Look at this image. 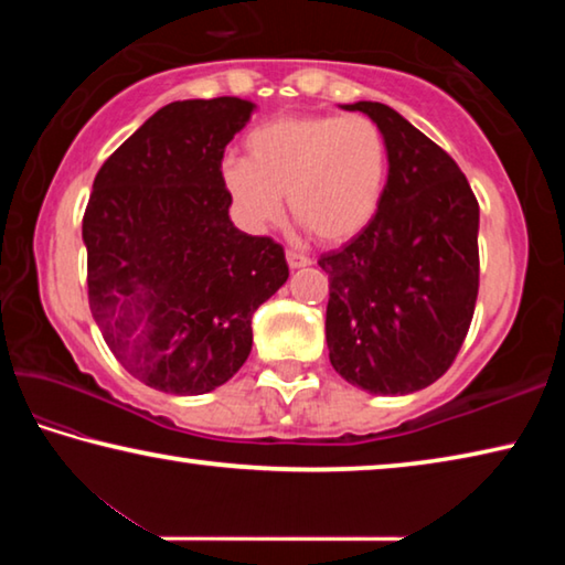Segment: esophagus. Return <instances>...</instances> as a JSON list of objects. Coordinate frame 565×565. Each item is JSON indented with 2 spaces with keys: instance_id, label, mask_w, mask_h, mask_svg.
Wrapping results in <instances>:
<instances>
[{
  "instance_id": "34e87169",
  "label": "esophagus",
  "mask_w": 565,
  "mask_h": 565,
  "mask_svg": "<svg viewBox=\"0 0 565 565\" xmlns=\"http://www.w3.org/2000/svg\"><path fill=\"white\" fill-rule=\"evenodd\" d=\"M286 262H289L291 269H301V266H309L311 264L309 256L301 254V252H294V248H289V252H286Z\"/></svg>"
}]
</instances>
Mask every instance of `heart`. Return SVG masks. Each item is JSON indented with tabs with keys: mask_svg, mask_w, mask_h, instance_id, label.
<instances>
[{
	"mask_svg": "<svg viewBox=\"0 0 565 565\" xmlns=\"http://www.w3.org/2000/svg\"><path fill=\"white\" fill-rule=\"evenodd\" d=\"M248 159L222 161V181L236 216L262 228L291 216L323 244H347L374 222L388 181V145L363 114H294L246 137Z\"/></svg>",
	"mask_w": 565,
	"mask_h": 565,
	"instance_id": "obj_1",
	"label": "heart"
}]
</instances>
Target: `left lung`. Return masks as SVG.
Instances as JSON below:
<instances>
[{
	"instance_id": "1",
	"label": "left lung",
	"mask_w": 565,
	"mask_h": 565,
	"mask_svg": "<svg viewBox=\"0 0 565 565\" xmlns=\"http://www.w3.org/2000/svg\"><path fill=\"white\" fill-rule=\"evenodd\" d=\"M388 181L374 222L319 266L329 274L331 366L376 396L414 394L441 379L471 327L478 296V202L446 151L379 102Z\"/></svg>"
}]
</instances>
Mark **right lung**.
I'll return each mask as SVG.
<instances>
[{"instance_id": "add662e5", "label": "right lung", "mask_w": 565, "mask_h": 565, "mask_svg": "<svg viewBox=\"0 0 565 565\" xmlns=\"http://www.w3.org/2000/svg\"><path fill=\"white\" fill-rule=\"evenodd\" d=\"M254 104L171 102L104 161L82 238L89 309L134 379L199 396L252 351V317L289 279L284 246L228 218L222 159Z\"/></svg>"}]
</instances>
